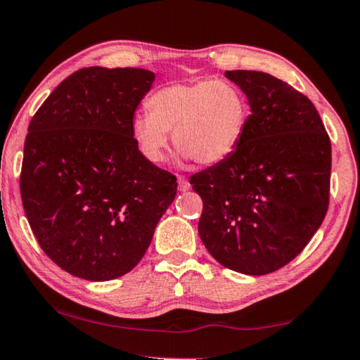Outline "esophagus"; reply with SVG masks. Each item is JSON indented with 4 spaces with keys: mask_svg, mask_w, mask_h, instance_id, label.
Instances as JSON below:
<instances>
[{
    "mask_svg": "<svg viewBox=\"0 0 360 360\" xmlns=\"http://www.w3.org/2000/svg\"><path fill=\"white\" fill-rule=\"evenodd\" d=\"M178 187L181 192H186L191 189V184H189V181L184 178V176H178Z\"/></svg>",
    "mask_w": 360,
    "mask_h": 360,
    "instance_id": "1",
    "label": "esophagus"
}]
</instances>
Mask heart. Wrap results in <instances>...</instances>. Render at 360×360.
Instances as JSON below:
<instances>
[{"instance_id":"b5f03b06","label":"heart","mask_w":360,"mask_h":360,"mask_svg":"<svg viewBox=\"0 0 360 360\" xmlns=\"http://www.w3.org/2000/svg\"><path fill=\"white\" fill-rule=\"evenodd\" d=\"M147 108L133 118L131 133L152 163L165 160L171 131L181 162H226L240 147L250 118L247 96L226 79L167 84L150 94Z\"/></svg>"}]
</instances>
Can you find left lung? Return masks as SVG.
Listing matches in <instances>:
<instances>
[{
    "label": "left lung",
    "instance_id": "1",
    "mask_svg": "<svg viewBox=\"0 0 360 360\" xmlns=\"http://www.w3.org/2000/svg\"><path fill=\"white\" fill-rule=\"evenodd\" d=\"M250 102L243 141L191 178L203 200L198 233L227 269L264 276L296 258L328 208L332 147L312 102L264 72L231 70Z\"/></svg>",
    "mask_w": 360,
    "mask_h": 360
}]
</instances>
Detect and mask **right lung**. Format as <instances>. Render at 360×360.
Instances as JSON below:
<instances>
[{"label": "right lung", "mask_w": 360, "mask_h": 360, "mask_svg": "<svg viewBox=\"0 0 360 360\" xmlns=\"http://www.w3.org/2000/svg\"><path fill=\"white\" fill-rule=\"evenodd\" d=\"M155 73L82 68L28 124L20 195L39 247L72 276L122 277L142 259L178 182L142 155L131 133Z\"/></svg>", "instance_id": "right-lung-1"}]
</instances>
